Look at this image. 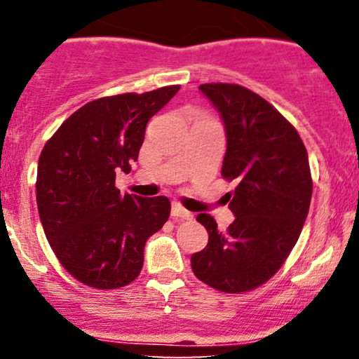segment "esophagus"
Masks as SVG:
<instances>
[{"instance_id":"esophagus-1","label":"esophagus","mask_w":359,"mask_h":359,"mask_svg":"<svg viewBox=\"0 0 359 359\" xmlns=\"http://www.w3.org/2000/svg\"><path fill=\"white\" fill-rule=\"evenodd\" d=\"M172 216L180 217V219H192V212L187 211L185 208H182L179 203L172 204Z\"/></svg>"}]
</instances>
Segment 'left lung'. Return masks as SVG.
<instances>
[{
  "mask_svg": "<svg viewBox=\"0 0 359 359\" xmlns=\"http://www.w3.org/2000/svg\"><path fill=\"white\" fill-rule=\"evenodd\" d=\"M226 130L221 174L234 180L226 194L234 219L221 233L209 214L204 250L192 255L197 278L226 294H240L277 273L297 243L312 197L307 150L297 130L269 101L238 84H203Z\"/></svg>",
  "mask_w": 359,
  "mask_h": 359,
  "instance_id": "1",
  "label": "left lung"
}]
</instances>
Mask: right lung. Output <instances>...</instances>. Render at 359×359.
Segmentation results:
<instances>
[{"label": "right lung", "mask_w": 359, "mask_h": 359, "mask_svg": "<svg viewBox=\"0 0 359 359\" xmlns=\"http://www.w3.org/2000/svg\"><path fill=\"white\" fill-rule=\"evenodd\" d=\"M179 89L90 101L45 143L36 170L40 221L62 266L86 285L104 290L133 282L147 240L170 216L165 196L121 194L114 180L131 170L148 119Z\"/></svg>", "instance_id": "1"}]
</instances>
